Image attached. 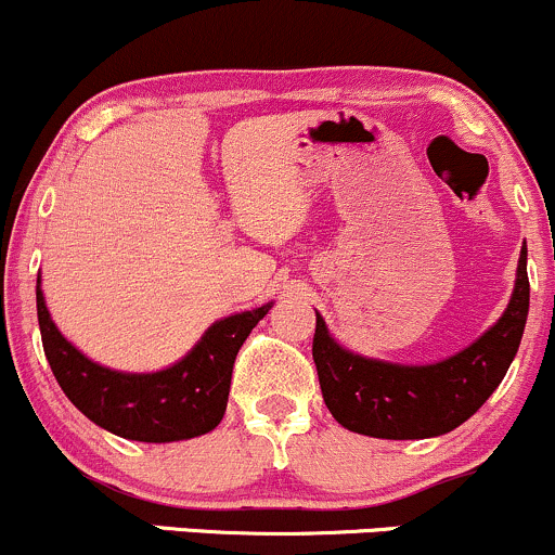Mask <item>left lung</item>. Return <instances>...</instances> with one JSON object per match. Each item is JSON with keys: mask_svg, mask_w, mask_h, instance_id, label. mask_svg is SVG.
<instances>
[{"mask_svg": "<svg viewBox=\"0 0 555 555\" xmlns=\"http://www.w3.org/2000/svg\"><path fill=\"white\" fill-rule=\"evenodd\" d=\"M530 310L527 247L517 286L493 328L454 358L436 365H393L347 352L315 313L313 360L323 401L347 430L391 441L433 438L460 428L486 404L512 365Z\"/></svg>", "mask_w": 555, "mask_h": 555, "instance_id": "obj_1", "label": "left lung"}]
</instances>
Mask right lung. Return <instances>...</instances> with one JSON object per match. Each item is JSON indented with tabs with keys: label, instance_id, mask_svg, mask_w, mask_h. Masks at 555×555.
<instances>
[{
	"label": "right lung",
	"instance_id": "1",
	"mask_svg": "<svg viewBox=\"0 0 555 555\" xmlns=\"http://www.w3.org/2000/svg\"><path fill=\"white\" fill-rule=\"evenodd\" d=\"M36 308L43 354L56 384L82 415L130 441L169 443L203 436L221 423L234 358L271 302L214 323L188 358L158 373H117L95 365L56 331L41 286H36Z\"/></svg>",
	"mask_w": 555,
	"mask_h": 555
}]
</instances>
